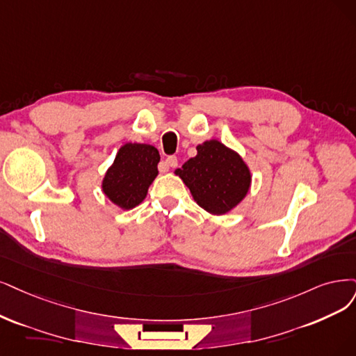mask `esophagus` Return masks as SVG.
Instances as JSON below:
<instances>
[{"label":"esophagus","instance_id":"1","mask_svg":"<svg viewBox=\"0 0 356 356\" xmlns=\"http://www.w3.org/2000/svg\"><path fill=\"white\" fill-rule=\"evenodd\" d=\"M165 165H167V167H171V168L177 167V156H175V155L167 156V158H165Z\"/></svg>","mask_w":356,"mask_h":356}]
</instances>
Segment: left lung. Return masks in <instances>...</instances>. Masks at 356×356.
Wrapping results in <instances>:
<instances>
[{
  "mask_svg": "<svg viewBox=\"0 0 356 356\" xmlns=\"http://www.w3.org/2000/svg\"><path fill=\"white\" fill-rule=\"evenodd\" d=\"M196 151L175 175L207 213L225 216L246 198L252 183L251 170L239 152L217 139L202 142Z\"/></svg>",
  "mask_w": 356,
  "mask_h": 356,
  "instance_id": "left-lung-1",
  "label": "left lung"
}]
</instances>
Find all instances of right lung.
Segmentation results:
<instances>
[{"mask_svg": "<svg viewBox=\"0 0 356 356\" xmlns=\"http://www.w3.org/2000/svg\"><path fill=\"white\" fill-rule=\"evenodd\" d=\"M158 163L160 154L152 145L124 143L105 171L101 181L104 195L118 208H135L147 198L148 189L158 176Z\"/></svg>", "mask_w": 356, "mask_h": 356, "instance_id": "1", "label": "right lung"}]
</instances>
